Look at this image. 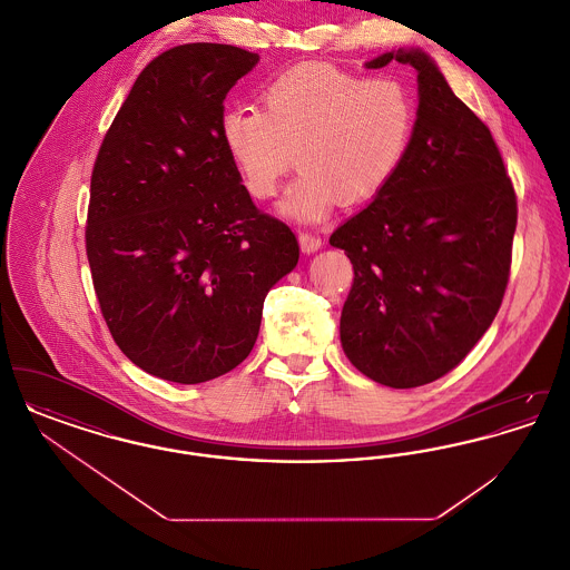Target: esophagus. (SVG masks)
<instances>
[{
    "label": "esophagus",
    "instance_id": "esophagus-1",
    "mask_svg": "<svg viewBox=\"0 0 570 570\" xmlns=\"http://www.w3.org/2000/svg\"><path fill=\"white\" fill-rule=\"evenodd\" d=\"M298 244H301V249H303L305 254H312V252H316V249L323 247V239L316 237V235H312V233H301V235H298Z\"/></svg>",
    "mask_w": 570,
    "mask_h": 570
}]
</instances>
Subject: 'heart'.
<instances>
[{
  "instance_id": "b5f03b06",
  "label": "heart",
  "mask_w": 570,
  "mask_h": 570,
  "mask_svg": "<svg viewBox=\"0 0 570 570\" xmlns=\"http://www.w3.org/2000/svg\"><path fill=\"white\" fill-rule=\"evenodd\" d=\"M261 102L263 109L237 105L222 112V142L256 198L275 196L297 160L303 168L282 212L305 222L325 217L340 198L356 205L379 196L406 160L416 128L406 82L325 63L277 75Z\"/></svg>"
}]
</instances>
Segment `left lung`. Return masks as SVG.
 Here are the masks:
<instances>
[{
    "label": "left lung",
    "mask_w": 570,
    "mask_h": 570,
    "mask_svg": "<svg viewBox=\"0 0 570 570\" xmlns=\"http://www.w3.org/2000/svg\"><path fill=\"white\" fill-rule=\"evenodd\" d=\"M419 72L416 128L393 181L328 244L353 263L342 348L367 379L414 389L455 370L493 323L511 275L517 196L488 126L430 55L367 61Z\"/></svg>",
    "instance_id": "obj_1"
}]
</instances>
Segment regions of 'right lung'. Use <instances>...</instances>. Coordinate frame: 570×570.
<instances>
[{
    "mask_svg": "<svg viewBox=\"0 0 570 570\" xmlns=\"http://www.w3.org/2000/svg\"><path fill=\"white\" fill-rule=\"evenodd\" d=\"M256 63L212 42L158 55L94 163V291L115 344L158 379L198 384L235 370L267 293L297 265L295 233L254 205L219 135L226 94Z\"/></svg>",
    "mask_w": 570,
    "mask_h": 570,
    "instance_id": "1",
    "label": "right lung"
}]
</instances>
